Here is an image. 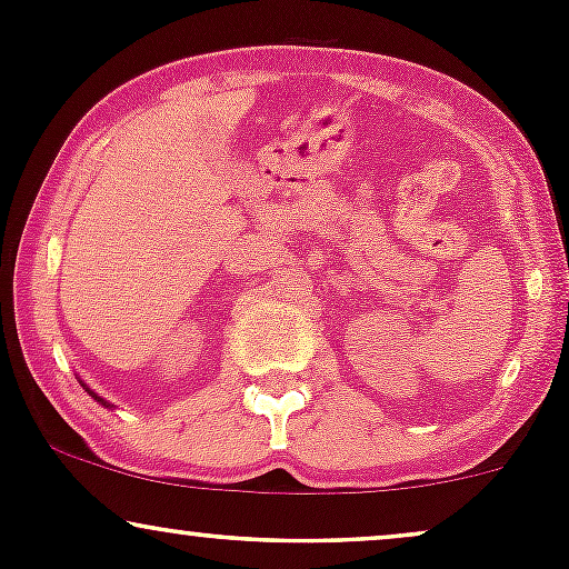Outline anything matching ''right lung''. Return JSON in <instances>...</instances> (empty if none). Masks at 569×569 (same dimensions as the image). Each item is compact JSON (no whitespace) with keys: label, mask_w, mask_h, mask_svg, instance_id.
<instances>
[{"label":"right lung","mask_w":569,"mask_h":569,"mask_svg":"<svg viewBox=\"0 0 569 569\" xmlns=\"http://www.w3.org/2000/svg\"><path fill=\"white\" fill-rule=\"evenodd\" d=\"M84 390H88V393H90V396H93V398H96V401H98V403H101V407H107V409H109V407H112V403H109V401H103V398H101V396H96V393H93V390H90V388H84Z\"/></svg>","instance_id":"1"}]
</instances>
